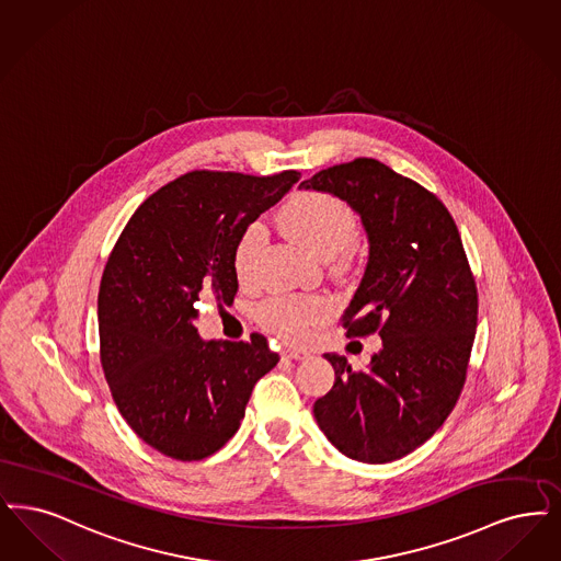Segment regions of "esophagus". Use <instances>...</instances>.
Segmentation results:
<instances>
[{"mask_svg":"<svg viewBox=\"0 0 561 561\" xmlns=\"http://www.w3.org/2000/svg\"><path fill=\"white\" fill-rule=\"evenodd\" d=\"M283 358H289V360H306V358H310V352H308V350H301V347L287 345V347L283 350Z\"/></svg>","mask_w":561,"mask_h":561,"instance_id":"34e87169","label":"esophagus"}]
</instances>
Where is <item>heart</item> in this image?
I'll return each mask as SVG.
<instances>
[{"label": "heart", "mask_w": 561, "mask_h": 561, "mask_svg": "<svg viewBox=\"0 0 561 561\" xmlns=\"http://www.w3.org/2000/svg\"><path fill=\"white\" fill-rule=\"evenodd\" d=\"M278 226L318 257H335L358 237L354 209L340 196L306 191L291 196L278 214ZM264 247V230L253 224L244 230L232 253V266L241 285H253ZM329 317V301L314 295H274L262 304L260 318L291 342H308Z\"/></svg>", "instance_id": "obj_1"}]
</instances>
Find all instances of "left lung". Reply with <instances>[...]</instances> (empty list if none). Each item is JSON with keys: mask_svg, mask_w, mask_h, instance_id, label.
Instances as JSON below:
<instances>
[{"mask_svg": "<svg viewBox=\"0 0 561 561\" xmlns=\"http://www.w3.org/2000/svg\"><path fill=\"white\" fill-rule=\"evenodd\" d=\"M299 188L340 196L360 214L368 264L342 324L347 337L383 340L366 370L324 354L335 386L318 398L314 416L345 457L390 463L432 438L463 391L476 276L446 205L377 159L320 170Z\"/></svg>", "mask_w": 561, "mask_h": 561, "instance_id": "obj_1", "label": "left lung"}]
</instances>
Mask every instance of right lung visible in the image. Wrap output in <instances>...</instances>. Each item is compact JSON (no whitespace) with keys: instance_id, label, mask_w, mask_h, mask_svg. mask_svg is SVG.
Here are the masks:
<instances>
[{"instance_id":"add662e5","label":"right lung","mask_w":561,"mask_h":561,"mask_svg":"<svg viewBox=\"0 0 561 561\" xmlns=\"http://www.w3.org/2000/svg\"><path fill=\"white\" fill-rule=\"evenodd\" d=\"M299 171L195 170L134 211L98 291L100 365L127 425L175 461H201L241 425L255 383L278 363L268 340L203 342L196 304H232V253Z\"/></svg>"}]
</instances>
